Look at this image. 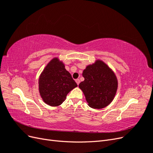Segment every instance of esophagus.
Here are the masks:
<instances>
[{
    "label": "esophagus",
    "instance_id": "obj_1",
    "mask_svg": "<svg viewBox=\"0 0 153 153\" xmlns=\"http://www.w3.org/2000/svg\"><path fill=\"white\" fill-rule=\"evenodd\" d=\"M75 82H76V83L77 84V85H79V84H80V80L79 79H76Z\"/></svg>",
    "mask_w": 153,
    "mask_h": 153
}]
</instances>
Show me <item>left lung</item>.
<instances>
[{"label": "left lung", "mask_w": 153, "mask_h": 153, "mask_svg": "<svg viewBox=\"0 0 153 153\" xmlns=\"http://www.w3.org/2000/svg\"><path fill=\"white\" fill-rule=\"evenodd\" d=\"M82 76L84 81L78 87L84 94L88 105L101 109L110 105L118 87L117 78L112 69L103 61L96 60L86 67Z\"/></svg>", "instance_id": "8db88e82"}]
</instances>
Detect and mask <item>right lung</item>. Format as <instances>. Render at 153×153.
<instances>
[{
  "mask_svg": "<svg viewBox=\"0 0 153 153\" xmlns=\"http://www.w3.org/2000/svg\"><path fill=\"white\" fill-rule=\"evenodd\" d=\"M38 84L41 98L52 106L61 105L69 92L77 87L64 64L57 57L52 59L44 68Z\"/></svg>",
  "mask_w": 153,
  "mask_h": 153,
  "instance_id": "add662e5",
  "label": "right lung"
}]
</instances>
